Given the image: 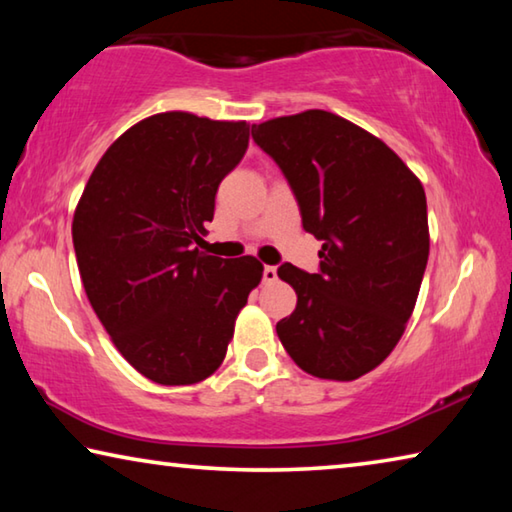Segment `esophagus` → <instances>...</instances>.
Returning <instances> with one entry per match:
<instances>
[{
	"instance_id": "obj_1",
	"label": "esophagus",
	"mask_w": 512,
	"mask_h": 512,
	"mask_svg": "<svg viewBox=\"0 0 512 512\" xmlns=\"http://www.w3.org/2000/svg\"><path fill=\"white\" fill-rule=\"evenodd\" d=\"M275 280H277V268L264 266V282H275Z\"/></svg>"
}]
</instances>
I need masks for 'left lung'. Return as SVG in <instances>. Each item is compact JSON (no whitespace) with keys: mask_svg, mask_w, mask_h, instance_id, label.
<instances>
[{"mask_svg":"<svg viewBox=\"0 0 512 512\" xmlns=\"http://www.w3.org/2000/svg\"><path fill=\"white\" fill-rule=\"evenodd\" d=\"M253 140L289 180L302 228L323 241L318 273L277 268L298 296L277 336L309 375L359 379L393 352L418 300L429 259L422 183L379 137L327 110L255 124Z\"/></svg>","mask_w":512,"mask_h":512,"instance_id":"8db88e82","label":"left lung"}]
</instances>
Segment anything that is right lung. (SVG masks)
Returning a JSON list of instances; mask_svg holds the SVG:
<instances>
[{
	"label": "right lung",
	"mask_w": 512,
	"mask_h": 512,
	"mask_svg": "<svg viewBox=\"0 0 512 512\" xmlns=\"http://www.w3.org/2000/svg\"><path fill=\"white\" fill-rule=\"evenodd\" d=\"M248 137L246 121L146 117L110 144L76 205L72 239L90 305L121 357L155 384L210 377L262 282L257 257L194 246Z\"/></svg>",
	"instance_id": "right-lung-1"
}]
</instances>
